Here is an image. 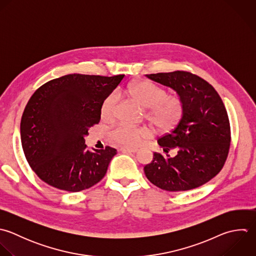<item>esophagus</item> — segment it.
I'll use <instances>...</instances> for the list:
<instances>
[{
    "label": "esophagus",
    "instance_id": "34e87169",
    "mask_svg": "<svg viewBox=\"0 0 256 256\" xmlns=\"http://www.w3.org/2000/svg\"><path fill=\"white\" fill-rule=\"evenodd\" d=\"M120 150L122 152H136L138 148H120Z\"/></svg>",
    "mask_w": 256,
    "mask_h": 256
}]
</instances>
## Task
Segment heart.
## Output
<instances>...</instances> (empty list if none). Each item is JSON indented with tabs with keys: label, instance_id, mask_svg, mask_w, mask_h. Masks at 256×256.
Returning <instances> with one entry per match:
<instances>
[{
	"label": "heart",
	"instance_id": "heart-1",
	"mask_svg": "<svg viewBox=\"0 0 256 256\" xmlns=\"http://www.w3.org/2000/svg\"><path fill=\"white\" fill-rule=\"evenodd\" d=\"M126 94L144 108V116L158 132H172L184 114V102L178 96H170L168 92L150 82L142 80L130 84L126 90ZM116 112V96L108 94L102 102L100 116L104 120H112ZM148 136L144 128H134L124 124L114 126L110 138L124 146H138Z\"/></svg>",
	"mask_w": 256,
	"mask_h": 256
}]
</instances>
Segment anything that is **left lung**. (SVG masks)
<instances>
[{"mask_svg":"<svg viewBox=\"0 0 256 256\" xmlns=\"http://www.w3.org/2000/svg\"><path fill=\"white\" fill-rule=\"evenodd\" d=\"M174 90L184 102L180 122L158 140L166 156L154 152L144 170L148 180L168 192L196 188L224 168L230 146V124L224 102L204 78L184 70L146 74ZM177 152L174 157L167 152Z\"/></svg>","mask_w":256,"mask_h":256,"instance_id":"obj_1","label":"left lung"}]
</instances>
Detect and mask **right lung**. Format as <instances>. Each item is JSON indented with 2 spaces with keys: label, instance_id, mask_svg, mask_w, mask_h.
Listing matches in <instances>:
<instances>
[{
  "label": "right lung",
  "instance_id": "add662e5",
  "mask_svg": "<svg viewBox=\"0 0 256 256\" xmlns=\"http://www.w3.org/2000/svg\"><path fill=\"white\" fill-rule=\"evenodd\" d=\"M124 76L72 74L34 92L22 116L20 140L30 166L42 182L78 192L102 180L116 150L90 152L84 136L100 122L102 100Z\"/></svg>",
  "mask_w": 256,
  "mask_h": 256
}]
</instances>
